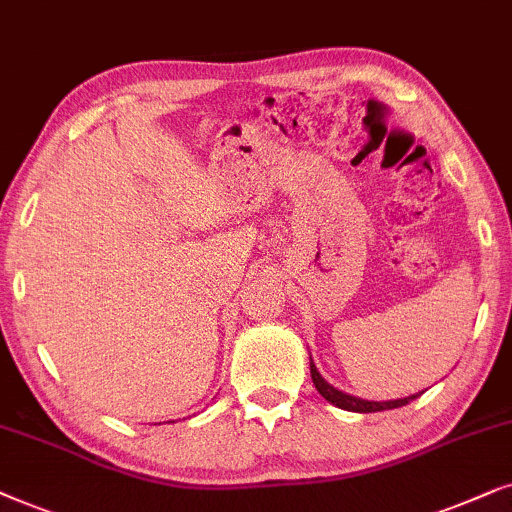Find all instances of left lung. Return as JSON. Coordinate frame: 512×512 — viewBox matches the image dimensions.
<instances>
[{
  "label": "left lung",
  "mask_w": 512,
  "mask_h": 512,
  "mask_svg": "<svg viewBox=\"0 0 512 512\" xmlns=\"http://www.w3.org/2000/svg\"><path fill=\"white\" fill-rule=\"evenodd\" d=\"M311 379L313 384H316L318 393L323 395L327 403L342 407V410H349V412H360V414H367V412H384V410H395V407H403L407 403H412L414 398H419L417 395H410V398H400V400H388V403H372V400H363V398H353L349 393H342L337 391L335 386H330L327 381L320 377L316 365L311 363Z\"/></svg>",
  "instance_id": "1"
}]
</instances>
